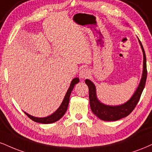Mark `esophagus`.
<instances>
[{
  "label": "esophagus",
  "instance_id": "esophagus-1",
  "mask_svg": "<svg viewBox=\"0 0 152 152\" xmlns=\"http://www.w3.org/2000/svg\"><path fill=\"white\" fill-rule=\"evenodd\" d=\"M90 75V72L87 69H82L79 72V76L81 78H86Z\"/></svg>",
  "mask_w": 152,
  "mask_h": 152
}]
</instances>
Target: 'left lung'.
Instances as JSON below:
<instances>
[{
    "instance_id": "8db88e82",
    "label": "left lung",
    "mask_w": 152,
    "mask_h": 152,
    "mask_svg": "<svg viewBox=\"0 0 152 152\" xmlns=\"http://www.w3.org/2000/svg\"><path fill=\"white\" fill-rule=\"evenodd\" d=\"M139 42H140L141 48L143 52V72H142V78H141L140 83L139 84L137 88L128 101L126 102L125 103L122 104V105L115 106L107 105L102 103L97 98L96 88L94 84L90 80L86 79L85 82L87 84L89 90V100H90L91 110L100 120H104V121H116L120 119L125 118L132 112L140 99L141 95H142V91L145 86L147 76V70L145 52H144L143 46H142L140 39H139Z\"/></svg>"
}]
</instances>
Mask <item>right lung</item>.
<instances>
[{"instance_id":"obj_1","label":"right lung","mask_w":152,"mask_h":152,"mask_svg":"<svg viewBox=\"0 0 152 152\" xmlns=\"http://www.w3.org/2000/svg\"><path fill=\"white\" fill-rule=\"evenodd\" d=\"M78 82H79V78H75L72 80V81H71V83L70 84V86H69L68 91H67L66 94L65 95V97L64 98L63 101H62L61 105H60V107H58L53 114L51 115L45 117V118H36V117L32 116L30 115L27 114V113L25 112V113L27 115V117H29V118L31 119V120L36 122H39V123L50 124L58 121L59 119H61L62 117L64 116V115L65 114L67 108H68L69 98H70L71 93V91H72L73 88H74V86L76 85V83H78Z\"/></svg>"}]
</instances>
